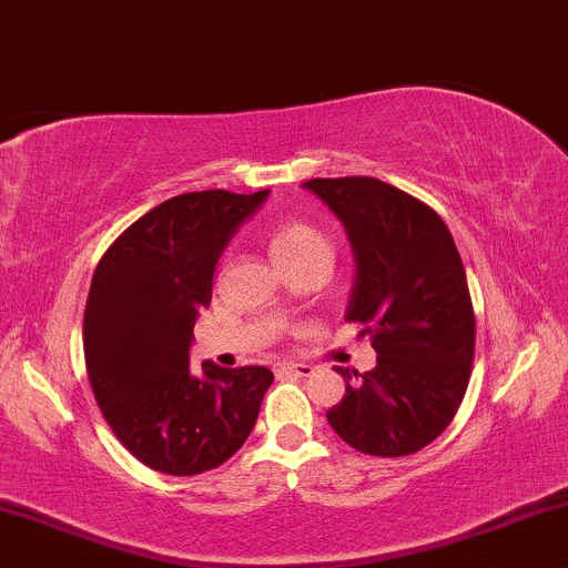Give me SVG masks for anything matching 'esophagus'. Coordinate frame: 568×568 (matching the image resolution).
<instances>
[{"label":"esophagus","mask_w":568,"mask_h":568,"mask_svg":"<svg viewBox=\"0 0 568 568\" xmlns=\"http://www.w3.org/2000/svg\"><path fill=\"white\" fill-rule=\"evenodd\" d=\"M277 375H296V377H308L314 372L312 364H298V362H283L275 364Z\"/></svg>","instance_id":"obj_1"}]
</instances>
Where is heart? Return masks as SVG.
I'll return each mask as SVG.
<instances>
[{
    "mask_svg": "<svg viewBox=\"0 0 568 568\" xmlns=\"http://www.w3.org/2000/svg\"><path fill=\"white\" fill-rule=\"evenodd\" d=\"M270 248L277 264H283L285 270L333 256V246H329L327 235L317 225L298 217L280 222L275 231L270 233Z\"/></svg>",
    "mask_w": 568,
    "mask_h": 568,
    "instance_id": "obj_1",
    "label": "heart"
}]
</instances>
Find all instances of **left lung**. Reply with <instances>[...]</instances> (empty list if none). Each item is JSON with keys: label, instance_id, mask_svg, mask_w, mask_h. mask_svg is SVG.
Returning a JSON list of instances; mask_svg holds the SVG:
<instances>
[{"label": "left lung", "instance_id": "1", "mask_svg": "<svg viewBox=\"0 0 568 568\" xmlns=\"http://www.w3.org/2000/svg\"><path fill=\"white\" fill-rule=\"evenodd\" d=\"M314 191L346 225L356 283L346 320L372 337L377 367L327 412L351 448L396 458L422 450L450 425L475 362V308L464 262L440 214L377 178H314Z\"/></svg>", "mask_w": 568, "mask_h": 568}]
</instances>
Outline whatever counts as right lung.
<instances>
[{"label": "right lung", "instance_id": "add662e5", "mask_svg": "<svg viewBox=\"0 0 568 568\" xmlns=\"http://www.w3.org/2000/svg\"><path fill=\"white\" fill-rule=\"evenodd\" d=\"M270 191H193L162 201L104 251L83 314L85 372L106 425L149 469H217L256 425L267 367L193 375L189 348L227 241Z\"/></svg>", "mask_w": 568, "mask_h": 568}]
</instances>
